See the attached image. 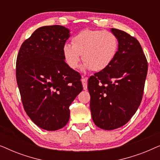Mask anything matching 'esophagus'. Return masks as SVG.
Listing matches in <instances>:
<instances>
[{"label": "esophagus", "mask_w": 160, "mask_h": 160, "mask_svg": "<svg viewBox=\"0 0 160 160\" xmlns=\"http://www.w3.org/2000/svg\"><path fill=\"white\" fill-rule=\"evenodd\" d=\"M82 85H83V88H84V90H86L87 89V78H82Z\"/></svg>", "instance_id": "esophagus-1"}]
</instances>
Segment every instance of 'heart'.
<instances>
[{
	"mask_svg": "<svg viewBox=\"0 0 160 160\" xmlns=\"http://www.w3.org/2000/svg\"><path fill=\"white\" fill-rule=\"evenodd\" d=\"M71 42L72 45H63L62 54L72 69L78 67L82 55L84 69L101 71L113 62L119 48L117 36L107 30H82L72 38Z\"/></svg>",
	"mask_w": 160,
	"mask_h": 160,
	"instance_id": "obj_1",
	"label": "heart"
}]
</instances>
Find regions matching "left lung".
<instances>
[{"instance_id":"obj_1","label":"left lung","mask_w":160,"mask_h":160,"mask_svg":"<svg viewBox=\"0 0 160 160\" xmlns=\"http://www.w3.org/2000/svg\"><path fill=\"white\" fill-rule=\"evenodd\" d=\"M119 42L117 54L106 69L88 79L92 118L106 130L128 123L141 104L148 62L138 41L112 28Z\"/></svg>"}]
</instances>
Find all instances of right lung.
Here are the masks:
<instances>
[{
	"instance_id": "add662e5",
	"label": "right lung",
	"mask_w": 160,
	"mask_h": 160,
	"mask_svg": "<svg viewBox=\"0 0 160 160\" xmlns=\"http://www.w3.org/2000/svg\"><path fill=\"white\" fill-rule=\"evenodd\" d=\"M70 30L61 25L35 30L19 49L16 77L24 109L39 128L49 131L68 122L69 106L82 91L80 74L62 54Z\"/></svg>"
}]
</instances>
